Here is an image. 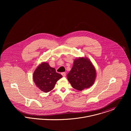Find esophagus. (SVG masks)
I'll return each instance as SVG.
<instances>
[{
	"mask_svg": "<svg viewBox=\"0 0 131 131\" xmlns=\"http://www.w3.org/2000/svg\"><path fill=\"white\" fill-rule=\"evenodd\" d=\"M61 75H62L63 76V77H65L66 76V73H61Z\"/></svg>",
	"mask_w": 131,
	"mask_h": 131,
	"instance_id": "1",
	"label": "esophagus"
}]
</instances>
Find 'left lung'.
I'll return each mask as SVG.
<instances>
[{
  "instance_id": "1",
  "label": "left lung",
  "mask_w": 131,
  "mask_h": 131,
  "mask_svg": "<svg viewBox=\"0 0 131 131\" xmlns=\"http://www.w3.org/2000/svg\"><path fill=\"white\" fill-rule=\"evenodd\" d=\"M96 77L95 69L87 57L75 59L73 68L67 75L68 80L76 90L82 91L93 85Z\"/></svg>"
}]
</instances>
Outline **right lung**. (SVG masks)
Wrapping results in <instances>:
<instances>
[{"mask_svg":"<svg viewBox=\"0 0 131 131\" xmlns=\"http://www.w3.org/2000/svg\"><path fill=\"white\" fill-rule=\"evenodd\" d=\"M33 80L36 86L41 91L47 93L52 90L56 82L62 77L56 72L47 62H43L38 66L33 74Z\"/></svg>","mask_w":131,"mask_h":131,"instance_id":"obj_1","label":"right lung"}]
</instances>
